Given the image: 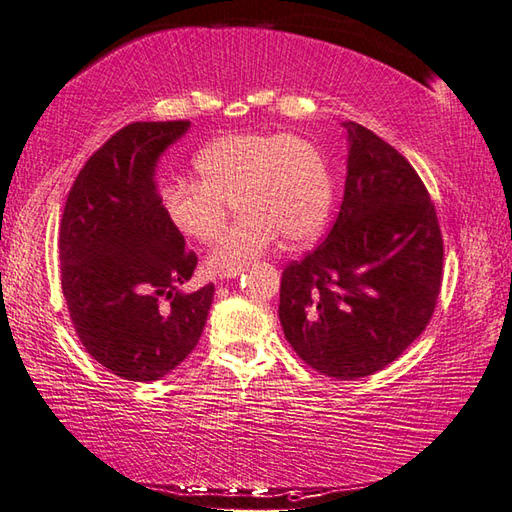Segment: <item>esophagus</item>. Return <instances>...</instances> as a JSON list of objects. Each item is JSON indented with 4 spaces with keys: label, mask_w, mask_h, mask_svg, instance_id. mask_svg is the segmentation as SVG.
Returning <instances> with one entry per match:
<instances>
[{
    "label": "esophagus",
    "mask_w": 512,
    "mask_h": 512,
    "mask_svg": "<svg viewBox=\"0 0 512 512\" xmlns=\"http://www.w3.org/2000/svg\"><path fill=\"white\" fill-rule=\"evenodd\" d=\"M239 273H242V266H239V268H233V270H226V273L222 275V279H228V277H237Z\"/></svg>",
    "instance_id": "34e87169"
}]
</instances>
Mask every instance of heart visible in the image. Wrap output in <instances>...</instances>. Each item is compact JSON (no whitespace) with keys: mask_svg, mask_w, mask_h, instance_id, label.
Returning <instances> with one entry per match:
<instances>
[{"mask_svg":"<svg viewBox=\"0 0 512 512\" xmlns=\"http://www.w3.org/2000/svg\"><path fill=\"white\" fill-rule=\"evenodd\" d=\"M195 182L162 188L168 224L199 244L215 242L228 217V202L242 215L219 239L208 266L217 273L239 268L275 244L304 242L322 228L333 197L322 153L293 133L226 135L193 159Z\"/></svg>","mask_w":512,"mask_h":512,"instance_id":"b5f03b06","label":"heart"}]
</instances>
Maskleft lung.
<instances>
[{
	"instance_id": "left-lung-1",
	"label": "left lung",
	"mask_w": 512,
	"mask_h": 512,
	"mask_svg": "<svg viewBox=\"0 0 512 512\" xmlns=\"http://www.w3.org/2000/svg\"><path fill=\"white\" fill-rule=\"evenodd\" d=\"M344 128L342 206L324 242L284 268L279 322L317 373L359 379L395 362L426 330L442 290L444 239L408 159L373 130Z\"/></svg>"
}]
</instances>
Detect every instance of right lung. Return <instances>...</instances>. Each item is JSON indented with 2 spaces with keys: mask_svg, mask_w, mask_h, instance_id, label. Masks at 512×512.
<instances>
[{
  "mask_svg": "<svg viewBox=\"0 0 512 512\" xmlns=\"http://www.w3.org/2000/svg\"><path fill=\"white\" fill-rule=\"evenodd\" d=\"M188 122H133L99 146L68 190L59 277L79 342L110 373L155 382L202 337L215 286L182 293L197 255L168 224L153 173Z\"/></svg>",
  "mask_w": 512,
  "mask_h": 512,
  "instance_id": "right-lung-1",
  "label": "right lung"
}]
</instances>
